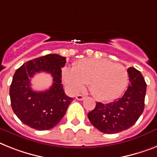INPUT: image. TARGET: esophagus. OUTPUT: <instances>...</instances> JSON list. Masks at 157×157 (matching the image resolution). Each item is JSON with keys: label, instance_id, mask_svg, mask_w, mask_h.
<instances>
[{"label": "esophagus", "instance_id": "esophagus-1", "mask_svg": "<svg viewBox=\"0 0 157 157\" xmlns=\"http://www.w3.org/2000/svg\"><path fill=\"white\" fill-rule=\"evenodd\" d=\"M76 99H78V100H83L84 99H85V96H83L82 94H78L77 96H76Z\"/></svg>", "mask_w": 157, "mask_h": 157}]
</instances>
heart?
<instances>
[{"label":"heart","mask_w":157,"mask_h":157,"mask_svg":"<svg viewBox=\"0 0 157 157\" xmlns=\"http://www.w3.org/2000/svg\"><path fill=\"white\" fill-rule=\"evenodd\" d=\"M63 79L72 92H78L88 82L94 98L111 101L122 94L128 83L126 68L107 59L85 58L74 65L73 69L65 67Z\"/></svg>","instance_id":"heart-1"}]
</instances>
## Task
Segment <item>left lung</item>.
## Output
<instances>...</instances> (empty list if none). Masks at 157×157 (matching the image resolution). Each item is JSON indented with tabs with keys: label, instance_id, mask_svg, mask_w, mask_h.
Returning <instances> with one entry per match:
<instances>
[{
	"label": "left lung",
	"instance_id": "1",
	"mask_svg": "<svg viewBox=\"0 0 157 157\" xmlns=\"http://www.w3.org/2000/svg\"><path fill=\"white\" fill-rule=\"evenodd\" d=\"M128 73L130 83L122 96L106 104L97 102L94 109L87 114L93 126L102 132L114 134L127 130L143 113L147 84L134 67H129Z\"/></svg>",
	"mask_w": 157,
	"mask_h": 157
}]
</instances>
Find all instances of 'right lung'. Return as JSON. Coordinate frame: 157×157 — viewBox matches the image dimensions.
<instances>
[{
  "mask_svg": "<svg viewBox=\"0 0 157 157\" xmlns=\"http://www.w3.org/2000/svg\"><path fill=\"white\" fill-rule=\"evenodd\" d=\"M66 58L58 54H47L27 62L18 68L10 85V96L12 109L18 119L36 130H49L63 119L72 102L65 94L62 84V67ZM46 72L53 77L49 90L35 92L30 80L36 73Z\"/></svg>",
  "mask_w": 157,
  "mask_h": 157,
  "instance_id": "right-lung-1",
  "label": "right lung"
}]
</instances>
